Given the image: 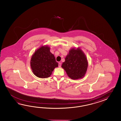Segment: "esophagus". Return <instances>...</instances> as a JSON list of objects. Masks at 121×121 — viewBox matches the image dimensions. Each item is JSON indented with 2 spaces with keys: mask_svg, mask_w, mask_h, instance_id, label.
Here are the masks:
<instances>
[{
  "mask_svg": "<svg viewBox=\"0 0 121 121\" xmlns=\"http://www.w3.org/2000/svg\"><path fill=\"white\" fill-rule=\"evenodd\" d=\"M61 63H59V64H58V66H59V67H61Z\"/></svg>",
  "mask_w": 121,
  "mask_h": 121,
  "instance_id": "34e87169",
  "label": "esophagus"
}]
</instances>
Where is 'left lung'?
Returning a JSON list of instances; mask_svg holds the SVG:
<instances>
[{
  "mask_svg": "<svg viewBox=\"0 0 121 121\" xmlns=\"http://www.w3.org/2000/svg\"><path fill=\"white\" fill-rule=\"evenodd\" d=\"M88 65L87 60L82 50L73 48L69 50L61 67L70 78L77 80L84 77Z\"/></svg>",
  "mask_w": 121,
  "mask_h": 121,
  "instance_id": "obj_1",
  "label": "left lung"
}]
</instances>
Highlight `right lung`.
<instances>
[{
	"instance_id": "obj_1",
	"label": "right lung",
	"mask_w": 121,
	"mask_h": 121,
	"mask_svg": "<svg viewBox=\"0 0 121 121\" xmlns=\"http://www.w3.org/2000/svg\"><path fill=\"white\" fill-rule=\"evenodd\" d=\"M48 45L41 46L36 50L31 58L30 65L34 74L37 77H49L55 67L58 66L54 55Z\"/></svg>"
}]
</instances>
